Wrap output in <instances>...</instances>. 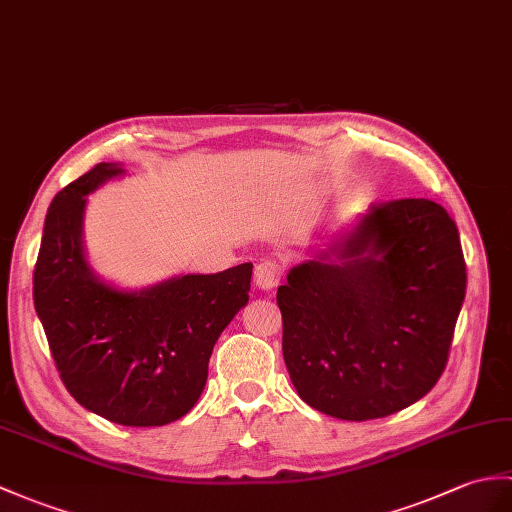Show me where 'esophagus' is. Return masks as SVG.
Listing matches in <instances>:
<instances>
[{
  "instance_id": "34e87169",
  "label": "esophagus",
  "mask_w": 512,
  "mask_h": 512,
  "mask_svg": "<svg viewBox=\"0 0 512 512\" xmlns=\"http://www.w3.org/2000/svg\"><path fill=\"white\" fill-rule=\"evenodd\" d=\"M279 281H281V266L277 264V261L266 259L255 266V285L259 290H264V292L275 290Z\"/></svg>"
}]
</instances>
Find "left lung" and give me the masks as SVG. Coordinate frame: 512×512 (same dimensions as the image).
<instances>
[{"instance_id":"left-lung-1","label":"left lung","mask_w":512,"mask_h":512,"mask_svg":"<svg viewBox=\"0 0 512 512\" xmlns=\"http://www.w3.org/2000/svg\"><path fill=\"white\" fill-rule=\"evenodd\" d=\"M465 290L460 235L438 202L371 205L277 290L299 397L342 421L412 406L445 371Z\"/></svg>"}]
</instances>
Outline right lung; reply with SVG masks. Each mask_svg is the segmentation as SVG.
Masks as SVG:
<instances>
[{"label": "right lung", "mask_w": 512, "mask_h": 512, "mask_svg": "<svg viewBox=\"0 0 512 512\" xmlns=\"http://www.w3.org/2000/svg\"><path fill=\"white\" fill-rule=\"evenodd\" d=\"M124 174L120 163H98L54 196L34 266V310L80 406L120 425L154 427L196 406L213 344L248 303L253 264L141 290L100 279L82 237L87 196Z\"/></svg>", "instance_id": "obj_1"}]
</instances>
